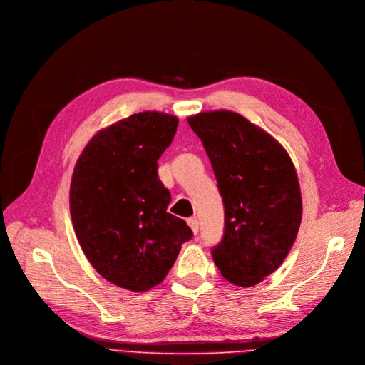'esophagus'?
<instances>
[{
  "label": "esophagus",
  "mask_w": 365,
  "mask_h": 365,
  "mask_svg": "<svg viewBox=\"0 0 365 365\" xmlns=\"http://www.w3.org/2000/svg\"><path fill=\"white\" fill-rule=\"evenodd\" d=\"M187 224L190 225V228H192V231H193L195 235L197 233V231H200V222H197L196 217H189V219H187Z\"/></svg>",
  "instance_id": "1"
}]
</instances>
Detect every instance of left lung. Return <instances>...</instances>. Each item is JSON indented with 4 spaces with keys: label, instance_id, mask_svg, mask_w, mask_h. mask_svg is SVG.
<instances>
[{
    "label": "left lung",
    "instance_id": "obj_1",
    "mask_svg": "<svg viewBox=\"0 0 365 365\" xmlns=\"http://www.w3.org/2000/svg\"><path fill=\"white\" fill-rule=\"evenodd\" d=\"M189 125L202 141L224 202V235L212 256L224 277L254 286L277 269L302 222L294 164L277 141L236 113H201Z\"/></svg>",
    "mask_w": 365,
    "mask_h": 365
}]
</instances>
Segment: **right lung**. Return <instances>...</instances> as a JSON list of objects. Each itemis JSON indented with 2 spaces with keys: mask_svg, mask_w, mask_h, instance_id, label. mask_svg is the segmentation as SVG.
Segmentation results:
<instances>
[{
  "mask_svg": "<svg viewBox=\"0 0 365 365\" xmlns=\"http://www.w3.org/2000/svg\"><path fill=\"white\" fill-rule=\"evenodd\" d=\"M178 118L134 114L98 132L77 160L70 189L76 236L103 279L134 292L164 280L193 231L168 213L158 158Z\"/></svg>",
  "mask_w": 365,
  "mask_h": 365,
  "instance_id": "right-lung-1",
  "label": "right lung"
}]
</instances>
